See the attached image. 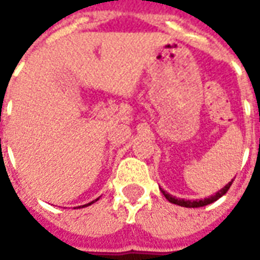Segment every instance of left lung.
I'll list each match as a JSON object with an SVG mask.
<instances>
[{
  "instance_id": "obj_1",
  "label": "left lung",
  "mask_w": 260,
  "mask_h": 260,
  "mask_svg": "<svg viewBox=\"0 0 260 260\" xmlns=\"http://www.w3.org/2000/svg\"><path fill=\"white\" fill-rule=\"evenodd\" d=\"M231 184H233V181H231L230 184H227V185L224 186L223 189H220V191H218L216 195L209 196V198H206V199H202V201H185V199H177L175 196H171L170 193H167L166 191H163V189H161V192H163V195L166 196V199H167V201L171 202V203H175V205H178V206H182V207H202V206H206V205H210V203H213V202L217 201L218 198H221V196H223L225 192L229 191L230 186H231Z\"/></svg>"
}]
</instances>
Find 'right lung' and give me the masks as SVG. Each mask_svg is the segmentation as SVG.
Returning a JSON list of instances; mask_svg holds the SVG:
<instances>
[{"mask_svg": "<svg viewBox=\"0 0 260 260\" xmlns=\"http://www.w3.org/2000/svg\"><path fill=\"white\" fill-rule=\"evenodd\" d=\"M96 201H99V198H97ZM93 202H94V201H93ZM93 202H90V203H87V205H83V206H89V205H91V203H93Z\"/></svg>", "mask_w": 260, "mask_h": 260, "instance_id": "right-lung-1", "label": "right lung"}]
</instances>
